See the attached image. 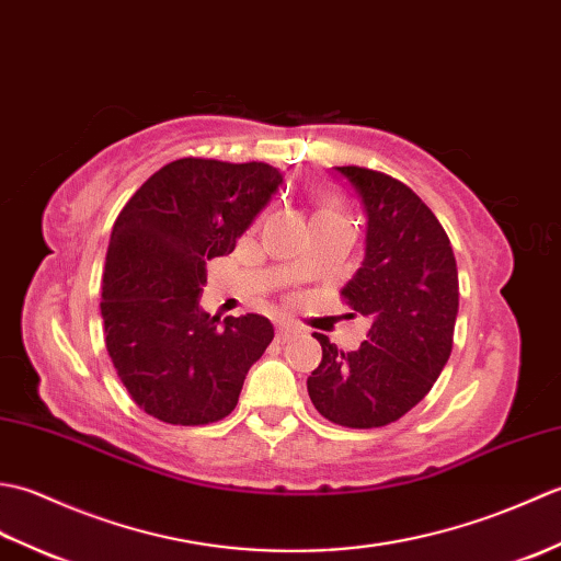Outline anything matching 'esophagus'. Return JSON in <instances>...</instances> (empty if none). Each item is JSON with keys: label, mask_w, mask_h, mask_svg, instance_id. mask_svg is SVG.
<instances>
[{"label": "esophagus", "mask_w": 561, "mask_h": 561, "mask_svg": "<svg viewBox=\"0 0 561 561\" xmlns=\"http://www.w3.org/2000/svg\"><path fill=\"white\" fill-rule=\"evenodd\" d=\"M296 332H299V330H296L294 325L279 323V325H277V340H279V342H289V340L296 335Z\"/></svg>", "instance_id": "34e87169"}]
</instances>
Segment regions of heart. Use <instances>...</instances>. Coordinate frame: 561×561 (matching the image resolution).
Instances as JSON below:
<instances>
[{
    "instance_id": "heart-1",
    "label": "heart",
    "mask_w": 561,
    "mask_h": 561,
    "mask_svg": "<svg viewBox=\"0 0 561 561\" xmlns=\"http://www.w3.org/2000/svg\"><path fill=\"white\" fill-rule=\"evenodd\" d=\"M320 217H340V219H344V214H342V207L337 205L335 199H328V202H323V207H320L318 214H316V219H320Z\"/></svg>"
}]
</instances>
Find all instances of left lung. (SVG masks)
I'll list each match as a JSON object with an SVG mask.
<instances>
[{
    "label": "left lung",
    "mask_w": 561,
    "mask_h": 561,
    "mask_svg": "<svg viewBox=\"0 0 561 561\" xmlns=\"http://www.w3.org/2000/svg\"><path fill=\"white\" fill-rule=\"evenodd\" d=\"M335 171L366 211V255L342 299L371 318V330L354 352L316 332L323 362L308 376V396L330 422L376 428L408 414L444 371L458 316V267L444 226L408 185L362 165Z\"/></svg>",
    "instance_id": "1"
}]
</instances>
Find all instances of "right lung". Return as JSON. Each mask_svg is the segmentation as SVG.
I'll return each mask as SVG.
<instances>
[{"label": "right lung", "mask_w": 561, "mask_h": 561, "mask_svg": "<svg viewBox=\"0 0 561 561\" xmlns=\"http://www.w3.org/2000/svg\"><path fill=\"white\" fill-rule=\"evenodd\" d=\"M284 183L262 161L178 159L117 214L103 272V335L139 410L202 426L231 414L248 368L274 337L267 318L199 308L207 262L229 255Z\"/></svg>", "instance_id": "right-lung-1"}]
</instances>
